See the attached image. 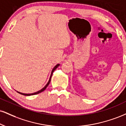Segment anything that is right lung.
<instances>
[{
  "label": "right lung",
  "instance_id": "obj_1",
  "mask_svg": "<svg viewBox=\"0 0 126 126\" xmlns=\"http://www.w3.org/2000/svg\"><path fill=\"white\" fill-rule=\"evenodd\" d=\"M59 64H57V65H56L55 66H54V68L53 69V70H51V75H50V79H49V80H48V83H47L46 84V85L45 86V87H44L43 89H41L40 90H39V91H38V92H35V93H31V94H26V93H20V92H17V93H20V94H22V95H24V96H31V95H34V94H39V93H41V92H43L44 90H45V89H46L47 88V87L48 86V84H49V83H50V80H51V76H52V75H53V73L54 72V71L56 69H57V67H59Z\"/></svg>",
  "mask_w": 126,
  "mask_h": 126
}]
</instances>
